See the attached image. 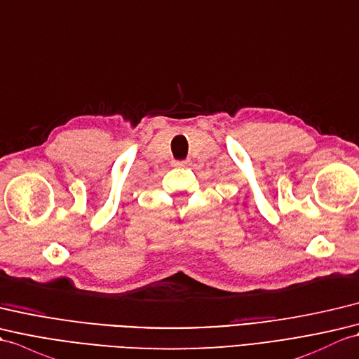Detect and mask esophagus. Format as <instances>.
<instances>
[{"label": "esophagus", "instance_id": "1", "mask_svg": "<svg viewBox=\"0 0 359 359\" xmlns=\"http://www.w3.org/2000/svg\"><path fill=\"white\" fill-rule=\"evenodd\" d=\"M175 164H177V165H186V164H189V161H175Z\"/></svg>", "mask_w": 359, "mask_h": 359}]
</instances>
